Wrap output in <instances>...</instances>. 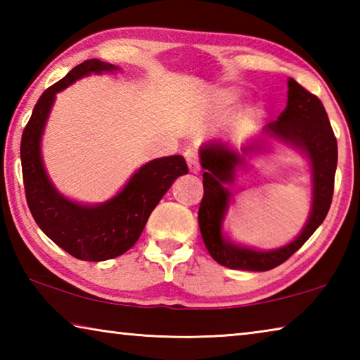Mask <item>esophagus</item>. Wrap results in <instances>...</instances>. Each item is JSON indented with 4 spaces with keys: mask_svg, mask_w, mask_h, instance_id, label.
Here are the masks:
<instances>
[{
    "mask_svg": "<svg viewBox=\"0 0 360 360\" xmlns=\"http://www.w3.org/2000/svg\"><path fill=\"white\" fill-rule=\"evenodd\" d=\"M186 155V160H187V165H188V169H191V173H200V169H202V167H200V160H198V154L197 150L195 149H186L184 152Z\"/></svg>",
    "mask_w": 360,
    "mask_h": 360,
    "instance_id": "34e87169",
    "label": "esophagus"
}]
</instances>
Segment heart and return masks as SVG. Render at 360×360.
<instances>
[{
    "instance_id": "obj_1",
    "label": "heart",
    "mask_w": 360,
    "mask_h": 360,
    "mask_svg": "<svg viewBox=\"0 0 360 360\" xmlns=\"http://www.w3.org/2000/svg\"><path fill=\"white\" fill-rule=\"evenodd\" d=\"M245 98V90L240 87H225L217 90L214 95V105L219 112H227L238 106Z\"/></svg>"
}]
</instances>
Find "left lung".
<instances>
[{
  "mask_svg": "<svg viewBox=\"0 0 360 360\" xmlns=\"http://www.w3.org/2000/svg\"><path fill=\"white\" fill-rule=\"evenodd\" d=\"M270 141L289 145L309 158L312 169V210L301 233L288 245L260 252L233 243L223 235V219L231 201L229 185L238 171L250 169L248 160L255 151L267 148ZM205 195L198 210V225L205 246L217 264L231 270L268 271L281 265L298 251L324 222L330 208L337 172V138L318 96L304 90L294 79L288 82V106L276 120L268 122L240 150L227 143L211 139L200 148Z\"/></svg>",
  "mask_w": 360,
  "mask_h": 360,
  "instance_id": "left-lung-1",
  "label": "left lung"
}]
</instances>
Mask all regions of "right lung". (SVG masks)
Returning a JSON list of instances; mask_svg holds the SVG:
<instances>
[{
	"label": "right lung",
	"instance_id": "1",
	"mask_svg": "<svg viewBox=\"0 0 360 360\" xmlns=\"http://www.w3.org/2000/svg\"><path fill=\"white\" fill-rule=\"evenodd\" d=\"M115 71H120L119 66L98 58L72 68L39 96L20 143L23 186L36 224L63 251L89 262L109 260L129 251L163 195L179 176L188 173L184 157L169 155L139 167L127 184L103 203H79L57 191L41 154L42 135L57 94L82 77Z\"/></svg>",
	"mask_w": 360,
	"mask_h": 360
}]
</instances>
